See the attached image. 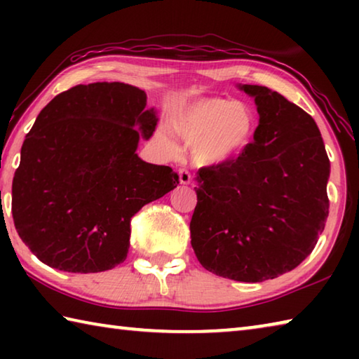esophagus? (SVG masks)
<instances>
[{"mask_svg":"<svg viewBox=\"0 0 359 359\" xmlns=\"http://www.w3.org/2000/svg\"><path fill=\"white\" fill-rule=\"evenodd\" d=\"M177 172H179V180H180L182 185L190 184V182H191V174H190V171H188V169L180 168Z\"/></svg>","mask_w":359,"mask_h":359,"instance_id":"1","label":"esophagus"}]
</instances>
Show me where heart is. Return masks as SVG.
I'll return each mask as SVG.
<instances>
[{
  "label": "heart",
  "instance_id": "obj_1",
  "mask_svg": "<svg viewBox=\"0 0 359 359\" xmlns=\"http://www.w3.org/2000/svg\"><path fill=\"white\" fill-rule=\"evenodd\" d=\"M174 135L191 144V156L199 165H215L245 147L253 137L257 118L250 106L224 98H205L175 111L168 120ZM163 142L171 145L165 131Z\"/></svg>",
  "mask_w": 359,
  "mask_h": 359
}]
</instances>
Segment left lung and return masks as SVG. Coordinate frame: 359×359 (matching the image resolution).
Wrapping results in <instances>:
<instances>
[{
    "label": "left lung",
    "instance_id": "obj_1",
    "mask_svg": "<svg viewBox=\"0 0 359 359\" xmlns=\"http://www.w3.org/2000/svg\"><path fill=\"white\" fill-rule=\"evenodd\" d=\"M259 123L236 160L199 169L191 247L204 269L238 282L285 274L317 245L330 214V158L315 120L259 85Z\"/></svg>",
    "mask_w": 359,
    "mask_h": 359
}]
</instances>
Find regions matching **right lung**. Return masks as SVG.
Here are the masks:
<instances>
[{"mask_svg":"<svg viewBox=\"0 0 359 359\" xmlns=\"http://www.w3.org/2000/svg\"><path fill=\"white\" fill-rule=\"evenodd\" d=\"M147 96L120 82L76 85L39 112L12 180V218L42 263L68 272H102L126 259L130 222L179 184L169 166L137 156L155 131Z\"/></svg>","mask_w":359,"mask_h":359,"instance_id":"1","label":"right lung"}]
</instances>
